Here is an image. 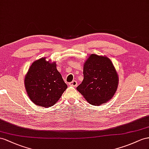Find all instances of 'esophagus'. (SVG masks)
Returning <instances> with one entry per match:
<instances>
[{
	"mask_svg": "<svg viewBox=\"0 0 149 149\" xmlns=\"http://www.w3.org/2000/svg\"><path fill=\"white\" fill-rule=\"evenodd\" d=\"M70 86H72V87H77V81H73L72 82H71L70 84Z\"/></svg>",
	"mask_w": 149,
	"mask_h": 149,
	"instance_id": "obj_1",
	"label": "esophagus"
}]
</instances>
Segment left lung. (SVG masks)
Wrapping results in <instances>:
<instances>
[{
	"label": "left lung",
	"mask_w": 149,
	"mask_h": 149,
	"mask_svg": "<svg viewBox=\"0 0 149 149\" xmlns=\"http://www.w3.org/2000/svg\"><path fill=\"white\" fill-rule=\"evenodd\" d=\"M84 79L77 90L94 106L106 103L115 94L118 75L107 56L91 54L84 63Z\"/></svg>",
	"instance_id": "8db88e82"
}]
</instances>
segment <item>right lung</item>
<instances>
[{
    "instance_id": "1",
    "label": "right lung",
    "mask_w": 149,
    "mask_h": 149,
    "mask_svg": "<svg viewBox=\"0 0 149 149\" xmlns=\"http://www.w3.org/2000/svg\"><path fill=\"white\" fill-rule=\"evenodd\" d=\"M24 85L33 103L45 108L54 105L67 88L56 63L47 61L46 58L32 63L25 76Z\"/></svg>"
}]
</instances>
